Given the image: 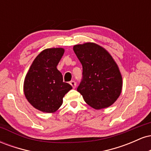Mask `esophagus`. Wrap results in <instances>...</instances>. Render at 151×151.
Here are the masks:
<instances>
[{
  "label": "esophagus",
  "instance_id": "34e87169",
  "mask_svg": "<svg viewBox=\"0 0 151 151\" xmlns=\"http://www.w3.org/2000/svg\"><path fill=\"white\" fill-rule=\"evenodd\" d=\"M70 84H71V86L74 88V89L76 87V86H77V84H76L75 81H71L70 82Z\"/></svg>",
  "mask_w": 151,
  "mask_h": 151
}]
</instances>
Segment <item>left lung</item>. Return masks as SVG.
Listing matches in <instances>:
<instances>
[{
	"label": "left lung",
	"instance_id": "obj_1",
	"mask_svg": "<svg viewBox=\"0 0 151 151\" xmlns=\"http://www.w3.org/2000/svg\"><path fill=\"white\" fill-rule=\"evenodd\" d=\"M74 53L82 65V79L77 91L95 109L107 108L120 96L122 77L111 55L97 44L76 45Z\"/></svg>",
	"mask_w": 151,
	"mask_h": 151
}]
</instances>
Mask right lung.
Masks as SVG:
<instances>
[{
	"mask_svg": "<svg viewBox=\"0 0 151 151\" xmlns=\"http://www.w3.org/2000/svg\"><path fill=\"white\" fill-rule=\"evenodd\" d=\"M63 48H48L35 59L24 81V93L32 106L45 113H54L61 106L63 97L72 86L63 82L57 69Z\"/></svg>",
	"mask_w": 151,
	"mask_h": 151,
	"instance_id": "obj_1",
	"label": "right lung"
}]
</instances>
